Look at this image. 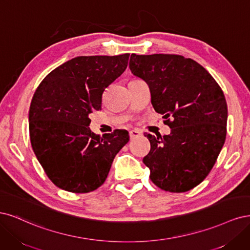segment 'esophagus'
Returning a JSON list of instances; mask_svg holds the SVG:
<instances>
[{"label": "esophagus", "mask_w": 250, "mask_h": 250, "mask_svg": "<svg viewBox=\"0 0 250 250\" xmlns=\"http://www.w3.org/2000/svg\"><path fill=\"white\" fill-rule=\"evenodd\" d=\"M139 135H141V132H139L138 130H132L130 131V138L134 139L136 137H138Z\"/></svg>", "instance_id": "1"}]
</instances>
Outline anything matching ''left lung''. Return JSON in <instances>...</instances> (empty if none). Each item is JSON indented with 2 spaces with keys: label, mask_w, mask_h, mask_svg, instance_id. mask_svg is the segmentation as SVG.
I'll list each match as a JSON object with an SVG mask.
<instances>
[{
  "label": "left lung",
  "mask_w": 250,
  "mask_h": 250,
  "mask_svg": "<svg viewBox=\"0 0 250 250\" xmlns=\"http://www.w3.org/2000/svg\"><path fill=\"white\" fill-rule=\"evenodd\" d=\"M130 69L146 82L152 107L171 128L163 137L147 135L143 163L151 182L169 192L193 189L211 171L227 137L223 91L205 67L180 55L132 54Z\"/></svg>",
  "instance_id": "obj_1"
}]
</instances>
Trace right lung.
Returning <instances> with one entry per match:
<instances>
[{"label": "right lung", "mask_w": 250, "mask_h": 250, "mask_svg": "<svg viewBox=\"0 0 250 250\" xmlns=\"http://www.w3.org/2000/svg\"><path fill=\"white\" fill-rule=\"evenodd\" d=\"M130 54L80 56L52 70L36 89L29 110L32 148L49 179L65 191L88 193L106 181L128 133L102 137L88 127L102 108L104 89L123 74Z\"/></svg>", "instance_id": "1"}]
</instances>
